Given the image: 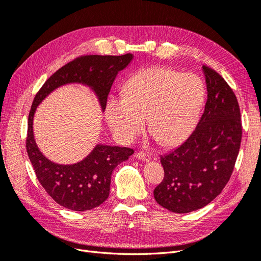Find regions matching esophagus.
<instances>
[{
    "label": "esophagus",
    "mask_w": 261,
    "mask_h": 261,
    "mask_svg": "<svg viewBox=\"0 0 261 261\" xmlns=\"http://www.w3.org/2000/svg\"><path fill=\"white\" fill-rule=\"evenodd\" d=\"M136 158L138 160H141V161H150V159H151V156H150L148 153L144 152V151H139L136 153Z\"/></svg>",
    "instance_id": "34e87169"
}]
</instances>
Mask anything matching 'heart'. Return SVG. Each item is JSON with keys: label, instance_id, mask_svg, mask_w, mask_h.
Listing matches in <instances>:
<instances>
[{"label": "heart", "instance_id": "b5f03b06", "mask_svg": "<svg viewBox=\"0 0 261 261\" xmlns=\"http://www.w3.org/2000/svg\"><path fill=\"white\" fill-rule=\"evenodd\" d=\"M204 86L198 76L168 67L140 69L126 82L124 97L108 101L110 127L124 143H132L145 130L161 146L184 140L198 121Z\"/></svg>", "mask_w": 261, "mask_h": 261}]
</instances>
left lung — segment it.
Masks as SVG:
<instances>
[{
    "label": "left lung",
    "mask_w": 261,
    "mask_h": 261,
    "mask_svg": "<svg viewBox=\"0 0 261 261\" xmlns=\"http://www.w3.org/2000/svg\"><path fill=\"white\" fill-rule=\"evenodd\" d=\"M208 97L195 130L160 160L164 177L154 191L155 201L175 213L207 206L230 179L242 140L238 99L224 78L203 65Z\"/></svg>",
    "instance_id": "obj_1"
}]
</instances>
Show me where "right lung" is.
Returning <instances> with one entry per match:
<instances>
[{
	"instance_id": "right-lung-1",
	"label": "right lung",
	"mask_w": 261,
	"mask_h": 261,
	"mask_svg": "<svg viewBox=\"0 0 261 261\" xmlns=\"http://www.w3.org/2000/svg\"><path fill=\"white\" fill-rule=\"evenodd\" d=\"M132 59L130 53L118 57L82 55L50 76L35 96L28 116L27 153L39 183L62 207L74 211H86L103 203L110 194L113 170L117 164L127 160L134 150L126 147L98 145L81 162L72 165L54 163L46 159L36 145L33 132L36 109L58 87L69 83H82L91 87L99 98L102 110H105L117 73L127 66Z\"/></svg>"
}]
</instances>
